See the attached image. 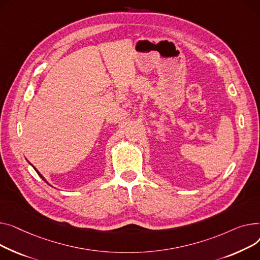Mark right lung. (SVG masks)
Returning <instances> with one entry per match:
<instances>
[{"label": "right lung", "instance_id": "add662e5", "mask_svg": "<svg viewBox=\"0 0 260 260\" xmlns=\"http://www.w3.org/2000/svg\"><path fill=\"white\" fill-rule=\"evenodd\" d=\"M32 167H34V166H32ZM34 169H35V170H36V171H37V173H38V174H39V176H40V177H42V178H43V179H44V181H46V182H47V180H46V179H45V178H44V177H43V175H42V174H41V173H40V172H39V171H38V170H37V169H36V168H35V167H34ZM47 184H48V182H47Z\"/></svg>", "mask_w": 260, "mask_h": 260}]
</instances>
